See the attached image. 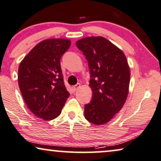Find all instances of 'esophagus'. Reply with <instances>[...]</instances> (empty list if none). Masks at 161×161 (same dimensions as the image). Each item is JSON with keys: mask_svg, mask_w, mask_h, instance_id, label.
I'll use <instances>...</instances> for the list:
<instances>
[{"mask_svg": "<svg viewBox=\"0 0 161 161\" xmlns=\"http://www.w3.org/2000/svg\"><path fill=\"white\" fill-rule=\"evenodd\" d=\"M79 87H80V84H79V83H77V84H76V85H74V86H73V87H72L73 91H74V92L76 91V90L79 89Z\"/></svg>", "mask_w": 161, "mask_h": 161, "instance_id": "1", "label": "esophagus"}]
</instances>
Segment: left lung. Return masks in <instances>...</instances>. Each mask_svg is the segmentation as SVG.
I'll list each match as a JSON object with an SVG mask.
<instances>
[{
    "mask_svg": "<svg viewBox=\"0 0 161 161\" xmlns=\"http://www.w3.org/2000/svg\"><path fill=\"white\" fill-rule=\"evenodd\" d=\"M87 60L93 92L85 105V117L96 125L108 123L127 99L130 68L123 51L102 37H88L76 42Z\"/></svg>",
    "mask_w": 161,
    "mask_h": 161,
    "instance_id": "1",
    "label": "left lung"
}]
</instances>
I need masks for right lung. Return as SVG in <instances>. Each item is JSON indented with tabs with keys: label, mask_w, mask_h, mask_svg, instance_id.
I'll return each mask as SVG.
<instances>
[{
	"label": "right lung",
	"mask_w": 161,
	"mask_h": 161,
	"mask_svg": "<svg viewBox=\"0 0 161 161\" xmlns=\"http://www.w3.org/2000/svg\"><path fill=\"white\" fill-rule=\"evenodd\" d=\"M70 46L66 39L40 42L24 57L18 68V85L31 112L43 120L60 114L69 96L64 85L60 59Z\"/></svg>",
	"instance_id": "add662e5"
}]
</instances>
